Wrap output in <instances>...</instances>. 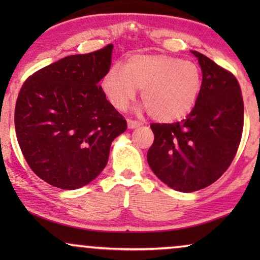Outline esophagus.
<instances>
[{
    "mask_svg": "<svg viewBox=\"0 0 260 260\" xmlns=\"http://www.w3.org/2000/svg\"><path fill=\"white\" fill-rule=\"evenodd\" d=\"M140 125L141 123L137 122V120L127 119V127H129V129H135V127H138Z\"/></svg>",
    "mask_w": 260,
    "mask_h": 260,
    "instance_id": "obj_1",
    "label": "esophagus"
}]
</instances>
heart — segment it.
<instances>
[{
	"instance_id": "obj_1",
	"label": "heart",
	"mask_w": 260,
	"mask_h": 260,
	"mask_svg": "<svg viewBox=\"0 0 260 260\" xmlns=\"http://www.w3.org/2000/svg\"><path fill=\"white\" fill-rule=\"evenodd\" d=\"M201 72L197 63L166 54H136L124 69L115 65L102 80L111 105L124 110L137 90L152 119L173 123L194 109L201 91Z\"/></svg>"
}]
</instances>
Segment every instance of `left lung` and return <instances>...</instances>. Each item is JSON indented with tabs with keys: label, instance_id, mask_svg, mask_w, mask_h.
<instances>
[{
	"label": "left lung",
	"instance_id": "8db88e82",
	"mask_svg": "<svg viewBox=\"0 0 260 260\" xmlns=\"http://www.w3.org/2000/svg\"><path fill=\"white\" fill-rule=\"evenodd\" d=\"M202 71L199 98L186 119L152 123L148 163L173 189L190 193L215 182L232 163L244 126V102L237 78L197 51Z\"/></svg>",
	"mask_w": 260,
	"mask_h": 260
}]
</instances>
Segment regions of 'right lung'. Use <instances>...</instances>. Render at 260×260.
<instances>
[{
  "label": "right lung",
  "mask_w": 260,
  "mask_h": 260,
  "mask_svg": "<svg viewBox=\"0 0 260 260\" xmlns=\"http://www.w3.org/2000/svg\"><path fill=\"white\" fill-rule=\"evenodd\" d=\"M110 44L69 55L24 81L15 106V131L30 169L51 186L72 190L105 168L112 141L126 120L99 86L111 66Z\"/></svg>",
  "instance_id": "right-lung-1"
}]
</instances>
